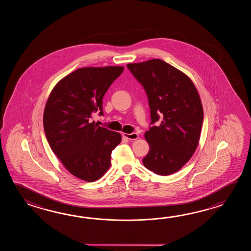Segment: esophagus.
<instances>
[{
  "instance_id": "1",
  "label": "esophagus",
  "mask_w": 251,
  "mask_h": 251,
  "mask_svg": "<svg viewBox=\"0 0 251 251\" xmlns=\"http://www.w3.org/2000/svg\"><path fill=\"white\" fill-rule=\"evenodd\" d=\"M123 136L128 140H136L138 138V134L136 133H123Z\"/></svg>"
}]
</instances>
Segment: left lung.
I'll list each match as a JSON object with an SVG mask.
<instances>
[{
    "label": "left lung",
    "mask_w": 251,
    "mask_h": 251,
    "mask_svg": "<svg viewBox=\"0 0 251 251\" xmlns=\"http://www.w3.org/2000/svg\"><path fill=\"white\" fill-rule=\"evenodd\" d=\"M126 66L144 87L153 125L144 134L150 150L143 163L158 175H171L198 147L203 119L198 91L187 75L160 59Z\"/></svg>",
    "instance_id": "8db88e82"
}]
</instances>
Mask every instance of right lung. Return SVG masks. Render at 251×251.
<instances>
[{
  "instance_id": "obj_1",
  "label": "right lung",
  "mask_w": 251,
  "mask_h": 251,
  "mask_svg": "<svg viewBox=\"0 0 251 251\" xmlns=\"http://www.w3.org/2000/svg\"><path fill=\"white\" fill-rule=\"evenodd\" d=\"M123 71L121 66L76 70L54 86L46 104L43 124L48 144L67 171L82 180L95 181L105 174L122 140L120 133L91 118L97 111L103 116V97Z\"/></svg>"
}]
</instances>
